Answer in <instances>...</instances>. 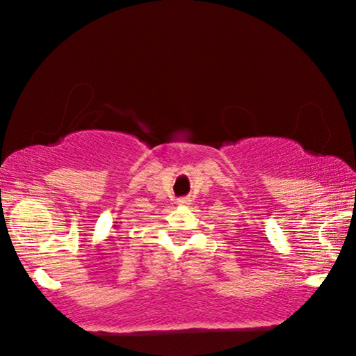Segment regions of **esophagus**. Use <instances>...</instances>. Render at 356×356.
Returning <instances> with one entry per match:
<instances>
[{"mask_svg":"<svg viewBox=\"0 0 356 356\" xmlns=\"http://www.w3.org/2000/svg\"><path fill=\"white\" fill-rule=\"evenodd\" d=\"M189 201H191V199H189V197H181V199H178V204H179V206H186V204H189Z\"/></svg>","mask_w":356,"mask_h":356,"instance_id":"obj_1","label":"esophagus"}]
</instances>
